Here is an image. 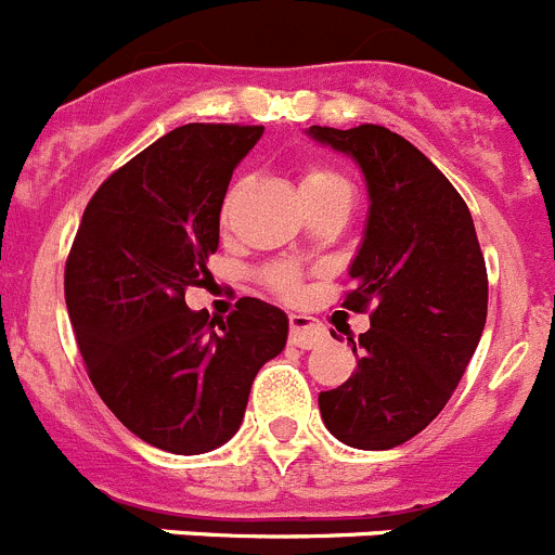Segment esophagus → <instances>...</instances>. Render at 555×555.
Masks as SVG:
<instances>
[{
	"instance_id": "34e87169",
	"label": "esophagus",
	"mask_w": 555,
	"mask_h": 555,
	"mask_svg": "<svg viewBox=\"0 0 555 555\" xmlns=\"http://www.w3.org/2000/svg\"><path fill=\"white\" fill-rule=\"evenodd\" d=\"M326 339V328L321 323L309 318V314L293 312L289 314V343L298 348H314L318 343Z\"/></svg>"
}]
</instances>
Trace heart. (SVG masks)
I'll return each instance as SVG.
<instances>
[{
	"label": "heart",
	"mask_w": 555,
	"mask_h": 555,
	"mask_svg": "<svg viewBox=\"0 0 555 555\" xmlns=\"http://www.w3.org/2000/svg\"><path fill=\"white\" fill-rule=\"evenodd\" d=\"M237 193H241V182H234L232 188L227 191V196H223V204H221L223 218L232 212ZM301 193H304V198H307V204H312V202H321V198H328V196H351V184H348L346 177H339L337 171H332V168L307 166L301 173ZM266 282H268V287L276 289L279 296H293V293L298 289V268L289 266V262L268 268Z\"/></svg>",
	"instance_id": "b5f03b06"
}]
</instances>
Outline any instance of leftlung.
Instances as JSON below:
<instances>
[{
	"mask_svg": "<svg viewBox=\"0 0 555 555\" xmlns=\"http://www.w3.org/2000/svg\"><path fill=\"white\" fill-rule=\"evenodd\" d=\"M307 134L357 159L371 198L343 301L353 312L371 307V328L359 343L348 339L357 371L321 392L318 406L339 442L389 451L446 409L476 353L487 266L464 198L406 138L378 124Z\"/></svg>",
	"mask_w": 555,
	"mask_h": 555,
	"instance_id": "obj_1",
	"label": "left lung"
}]
</instances>
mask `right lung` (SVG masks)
I'll return each mask as SVG.
<instances>
[{
    "instance_id": "1",
    "label": "right lung",
    "mask_w": 555,
    "mask_h": 555,
    "mask_svg": "<svg viewBox=\"0 0 555 555\" xmlns=\"http://www.w3.org/2000/svg\"><path fill=\"white\" fill-rule=\"evenodd\" d=\"M262 127L184 124L109 173L66 262V307L99 398L149 446L207 453L234 437L257 371L287 343V314L241 298L227 321L193 312L209 279L234 166Z\"/></svg>"
}]
</instances>
